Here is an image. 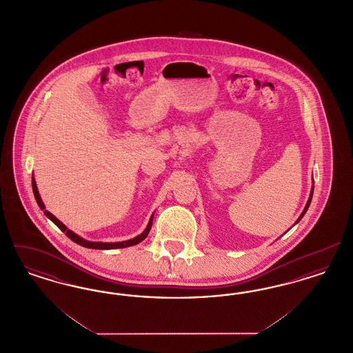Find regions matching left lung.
<instances>
[{
    "label": "left lung",
    "instance_id": "1",
    "mask_svg": "<svg viewBox=\"0 0 353 353\" xmlns=\"http://www.w3.org/2000/svg\"><path fill=\"white\" fill-rule=\"evenodd\" d=\"M312 194H314V185H312V189H311V193H310V199H308V201L305 203V206H304V210L302 212V214L299 216V219H296V222L295 223H298L301 219H303V216L305 214V212L308 210V206H310V203H311V200H312Z\"/></svg>",
    "mask_w": 353,
    "mask_h": 353
}]
</instances>
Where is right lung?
Instances as JSON below:
<instances>
[{
  "label": "right lung",
  "mask_w": 353,
  "mask_h": 353,
  "mask_svg": "<svg viewBox=\"0 0 353 353\" xmlns=\"http://www.w3.org/2000/svg\"><path fill=\"white\" fill-rule=\"evenodd\" d=\"M32 186H33L34 197H35V200H37L38 206L43 210L45 216H46L48 219H51V221H52V222H54V223H55V225H57V226H58V228H59L65 234L68 235V238H70L71 241H74L75 243H78V245H81V246H83V248H88V249H98V250H112V249H123V248L134 246V245L140 243L141 241H144V239L147 238L148 233H150V230H151L153 214H152L151 219H150V222H148V225H147L145 230H144L141 234H139L137 236L132 238V239L121 241V242H91V241H87V239H84L82 236L75 234L74 232L68 230L66 225H63V223H62L59 219H57L55 216H52L50 212L45 210L46 208H45V205H43V202H42V199H41V196H39V192H38V188H37V184H35V179H34V176L32 177Z\"/></svg>",
  "instance_id": "right-lung-1"
}]
</instances>
